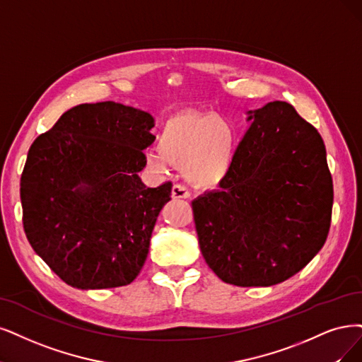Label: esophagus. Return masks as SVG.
<instances>
[{
  "label": "esophagus",
  "mask_w": 362,
  "mask_h": 362,
  "mask_svg": "<svg viewBox=\"0 0 362 362\" xmlns=\"http://www.w3.org/2000/svg\"><path fill=\"white\" fill-rule=\"evenodd\" d=\"M171 194H173L174 198H189L191 197L189 189L186 188L183 183H176V185H174Z\"/></svg>",
  "instance_id": "esophagus-1"
}]
</instances>
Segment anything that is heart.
Wrapping results in <instances>:
<instances>
[{"label": "heart", "mask_w": 362, "mask_h": 362, "mask_svg": "<svg viewBox=\"0 0 362 362\" xmlns=\"http://www.w3.org/2000/svg\"><path fill=\"white\" fill-rule=\"evenodd\" d=\"M159 152L147 153V163L164 168L165 159L185 165L186 174L202 183L228 173L234 155V131L216 115H180L168 119L159 136Z\"/></svg>", "instance_id": "1"}]
</instances>
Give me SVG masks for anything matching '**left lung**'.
<instances>
[{"label":"left lung","mask_w":362,"mask_h":362,"mask_svg":"<svg viewBox=\"0 0 362 362\" xmlns=\"http://www.w3.org/2000/svg\"><path fill=\"white\" fill-rule=\"evenodd\" d=\"M219 189L192 202L198 243L225 284L272 286L324 246L332 177L317 129L293 107L273 101L250 112Z\"/></svg>","instance_id":"1"}]
</instances>
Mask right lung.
Returning a JSON list of instances; mask_svg holds the SVG:
<instances>
[{
    "label": "right lung",
    "mask_w": 362,
    "mask_h": 362,
    "mask_svg": "<svg viewBox=\"0 0 362 362\" xmlns=\"http://www.w3.org/2000/svg\"><path fill=\"white\" fill-rule=\"evenodd\" d=\"M152 127L134 107L80 104L31 144L21 177L23 231L66 285L107 289L139 276L173 186L146 188L139 177Z\"/></svg>",
    "instance_id": "1"
}]
</instances>
